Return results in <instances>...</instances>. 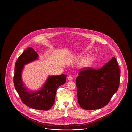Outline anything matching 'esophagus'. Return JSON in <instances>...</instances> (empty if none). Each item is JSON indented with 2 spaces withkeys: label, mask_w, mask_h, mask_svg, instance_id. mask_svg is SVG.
Masks as SVG:
<instances>
[{
  "label": "esophagus",
  "mask_w": 132,
  "mask_h": 132,
  "mask_svg": "<svg viewBox=\"0 0 132 132\" xmlns=\"http://www.w3.org/2000/svg\"><path fill=\"white\" fill-rule=\"evenodd\" d=\"M73 79V77L72 76L70 75L68 77V79L69 80H72Z\"/></svg>",
  "instance_id": "esophagus-1"
}]
</instances>
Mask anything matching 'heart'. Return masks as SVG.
Returning a JSON list of instances; mask_svg holds the SVG:
<instances>
[{
    "label": "heart",
    "instance_id": "1",
    "mask_svg": "<svg viewBox=\"0 0 132 132\" xmlns=\"http://www.w3.org/2000/svg\"><path fill=\"white\" fill-rule=\"evenodd\" d=\"M92 60L90 59H87L84 62H83V64L84 65H86V66H88V65H90L91 64H92Z\"/></svg>",
    "mask_w": 132,
    "mask_h": 132
}]
</instances>
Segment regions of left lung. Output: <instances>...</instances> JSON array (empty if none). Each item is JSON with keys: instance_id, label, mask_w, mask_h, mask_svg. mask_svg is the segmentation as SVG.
Returning a JSON list of instances; mask_svg holds the SVG:
<instances>
[{"instance_id": "obj_1", "label": "left lung", "mask_w": 132, "mask_h": 132, "mask_svg": "<svg viewBox=\"0 0 132 132\" xmlns=\"http://www.w3.org/2000/svg\"><path fill=\"white\" fill-rule=\"evenodd\" d=\"M120 72L114 57L101 69H81L76 80L80 107L92 110L107 105L119 87Z\"/></svg>"}]
</instances>
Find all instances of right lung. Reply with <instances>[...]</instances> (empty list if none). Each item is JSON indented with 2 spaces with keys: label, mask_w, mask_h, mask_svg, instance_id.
Instances as JSON below:
<instances>
[{
  "label": "right lung",
  "mask_w": 132,
  "mask_h": 132,
  "mask_svg": "<svg viewBox=\"0 0 132 132\" xmlns=\"http://www.w3.org/2000/svg\"><path fill=\"white\" fill-rule=\"evenodd\" d=\"M38 54L31 47L27 48L17 59L15 63L14 83L22 102L29 107L41 110H48L53 105L57 88L66 82L67 75L49 76L40 90H28L23 83L21 73L24 65L37 59Z\"/></svg>",
  "instance_id": "add662e5"
}]
</instances>
